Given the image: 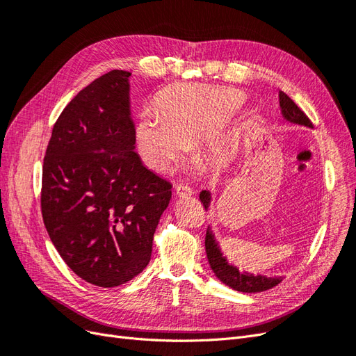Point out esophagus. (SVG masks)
Returning a JSON list of instances; mask_svg holds the SVG:
<instances>
[{
    "mask_svg": "<svg viewBox=\"0 0 356 356\" xmlns=\"http://www.w3.org/2000/svg\"><path fill=\"white\" fill-rule=\"evenodd\" d=\"M175 193H177V196H179V197H188V196H191V195H195V191H193L191 187L182 186V184L175 187Z\"/></svg>",
    "mask_w": 356,
    "mask_h": 356,
    "instance_id": "esophagus-1",
    "label": "esophagus"
}]
</instances>
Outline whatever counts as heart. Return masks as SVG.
Returning <instances> with one entry per match:
<instances>
[{
    "label": "heart",
    "instance_id": "heart-1",
    "mask_svg": "<svg viewBox=\"0 0 356 356\" xmlns=\"http://www.w3.org/2000/svg\"><path fill=\"white\" fill-rule=\"evenodd\" d=\"M243 92L208 86H177L161 93L157 111L143 113L136 124L138 149L148 168L166 172L202 138L211 156L224 154L232 145L224 122L243 105Z\"/></svg>",
    "mask_w": 356,
    "mask_h": 356
}]
</instances>
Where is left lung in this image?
<instances>
[{"label":"left lung","instance_id":"obj_1","mask_svg":"<svg viewBox=\"0 0 356 356\" xmlns=\"http://www.w3.org/2000/svg\"><path fill=\"white\" fill-rule=\"evenodd\" d=\"M279 105H281V111L284 118H286L291 123L303 124L307 127H312V122L309 117L301 111L296 102L289 98L286 93L282 90L279 92ZM200 202L203 203L204 209L209 208L211 203V193L208 190H203L199 196ZM204 248H207V255L208 261L211 264L212 272L217 275L220 281L230 288L241 291V293H261V291L270 289L276 286L277 284L282 282V277L279 276H263V275H251L246 272H239L238 267H234L227 263V260L222 257L221 250L218 246V242L215 241L211 229L207 232V238H204Z\"/></svg>","mask_w":356,"mask_h":356}]
</instances>
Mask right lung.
Masks as SVG:
<instances>
[{
  "mask_svg": "<svg viewBox=\"0 0 356 356\" xmlns=\"http://www.w3.org/2000/svg\"><path fill=\"white\" fill-rule=\"evenodd\" d=\"M131 72L92 81L53 126L41 182V212L62 260L83 281L114 288L149 263L172 184L135 149Z\"/></svg>",
  "mask_w": 356,
  "mask_h": 356,
  "instance_id": "add662e5",
  "label": "right lung"
}]
</instances>
